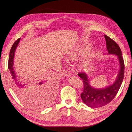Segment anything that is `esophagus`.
<instances>
[{
    "instance_id": "34e87169",
    "label": "esophagus",
    "mask_w": 132,
    "mask_h": 132,
    "mask_svg": "<svg viewBox=\"0 0 132 132\" xmlns=\"http://www.w3.org/2000/svg\"><path fill=\"white\" fill-rule=\"evenodd\" d=\"M62 74H64L65 77H68V76H70L71 74L70 72L66 70H62Z\"/></svg>"
}]
</instances>
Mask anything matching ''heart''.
Here are the masks:
<instances>
[{
	"instance_id": "heart-1",
	"label": "heart",
	"mask_w": 132,
	"mask_h": 132,
	"mask_svg": "<svg viewBox=\"0 0 132 132\" xmlns=\"http://www.w3.org/2000/svg\"><path fill=\"white\" fill-rule=\"evenodd\" d=\"M77 53L75 52H71L70 53H69L67 55V58L68 59H74L76 56H77Z\"/></svg>"
}]
</instances>
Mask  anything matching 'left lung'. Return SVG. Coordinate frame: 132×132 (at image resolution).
Returning <instances> with one entry per match:
<instances>
[{
    "label": "left lung",
    "mask_w": 132,
    "mask_h": 132,
    "mask_svg": "<svg viewBox=\"0 0 132 132\" xmlns=\"http://www.w3.org/2000/svg\"><path fill=\"white\" fill-rule=\"evenodd\" d=\"M104 37L109 54H116L118 58L120 70L113 84L102 89H97L92 87L86 73H78L79 77L83 80L84 86L81 97L86 105L92 108L104 106L111 102L118 92L123 79L125 65L120 48L115 41L106 35H104Z\"/></svg>",
    "instance_id": "1"
}]
</instances>
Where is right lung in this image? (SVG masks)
I'll return each instance as SVG.
<instances>
[{
	"label": "right lung",
	"mask_w": 132,
	"mask_h": 132,
	"mask_svg": "<svg viewBox=\"0 0 132 132\" xmlns=\"http://www.w3.org/2000/svg\"><path fill=\"white\" fill-rule=\"evenodd\" d=\"M20 40V38L18 39L13 45H12L9 55V64L8 68L10 70L11 74L12 75V79L13 85L15 92L20 98L21 99L22 102L24 104L34 106L32 105V99L29 98V96L32 93L34 94V91H40L43 94L47 95L48 94H53L54 91V86L51 84L50 81H39V82H36L35 83H32V82H27L25 83H22L21 82H19L18 80L17 77L16 75L14 69L13 67L14 65V54L16 47L18 46L19 42ZM35 89V90H32ZM32 91V93H31V90Z\"/></svg>",
	"instance_id": "1"
}]
</instances>
